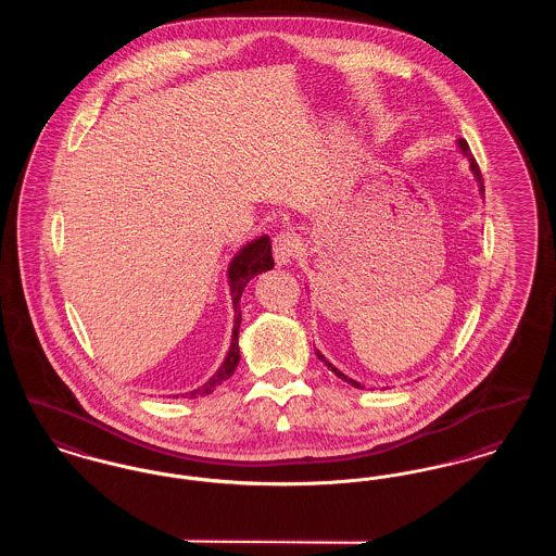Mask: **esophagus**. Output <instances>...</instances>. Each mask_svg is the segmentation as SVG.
I'll list each match as a JSON object with an SVG mask.
<instances>
[{"instance_id":"esophagus-1","label":"esophagus","mask_w":556,"mask_h":556,"mask_svg":"<svg viewBox=\"0 0 556 556\" xmlns=\"http://www.w3.org/2000/svg\"><path fill=\"white\" fill-rule=\"evenodd\" d=\"M300 252H302V243L295 233L281 231L279 236L273 238V256L277 265H290L293 258H298Z\"/></svg>"}]
</instances>
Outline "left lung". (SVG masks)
<instances>
[{
	"mask_svg": "<svg viewBox=\"0 0 556 556\" xmlns=\"http://www.w3.org/2000/svg\"><path fill=\"white\" fill-rule=\"evenodd\" d=\"M458 146H460V152H463V154L469 159V162H471V170H473V175H476L477 181H479V187H481L479 191L483 193V177H481V170H479V164H477V160L473 159V154H471V150H469V143H467L465 139H458ZM317 356L320 358V361H323V363H325V365H327V369L333 370V372H336L340 379H344V381H348V383H350V386H354V388H361V383H356L354 379H348L342 370H338L336 367H333V365H331V363H327V361H325V356H323L318 350Z\"/></svg>",
	"mask_w": 556,
	"mask_h": 556,
	"instance_id": "8db88e82",
	"label": "left lung"
}]
</instances>
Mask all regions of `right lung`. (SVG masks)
Listing matches in <instances>:
<instances>
[{"label":"right lung","mask_w":556,"mask_h":556,"mask_svg":"<svg viewBox=\"0 0 556 556\" xmlns=\"http://www.w3.org/2000/svg\"><path fill=\"white\" fill-rule=\"evenodd\" d=\"M273 265H275V263H273V254H270V241H268L266 236L254 239L252 243H248V245L239 252L238 256L231 261V266H229V286H231L233 306H236V325H233L231 348H229V352H227L225 363L220 365V369L216 370L202 388L189 392V397L208 396V394H212V390H216V386H220L223 381H227V379L233 375V370H236L239 363L238 338L239 323H241L239 298H241V291H243L245 283H248L252 277H256V275L263 273V270L273 268Z\"/></svg>","instance_id":"add662e5"}]
</instances>
